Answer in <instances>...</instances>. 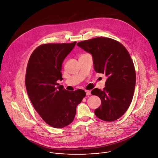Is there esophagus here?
Returning <instances> with one entry per match:
<instances>
[{
    "instance_id": "1",
    "label": "esophagus",
    "mask_w": 158,
    "mask_h": 158,
    "mask_svg": "<svg viewBox=\"0 0 158 158\" xmlns=\"http://www.w3.org/2000/svg\"><path fill=\"white\" fill-rule=\"evenodd\" d=\"M85 93H86V96H91V91H88V90H87V91H85Z\"/></svg>"
}]
</instances>
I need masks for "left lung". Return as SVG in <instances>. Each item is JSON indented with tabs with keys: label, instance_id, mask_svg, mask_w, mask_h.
<instances>
[{
	"label": "left lung",
	"instance_id": "obj_1",
	"mask_svg": "<svg viewBox=\"0 0 158 158\" xmlns=\"http://www.w3.org/2000/svg\"><path fill=\"white\" fill-rule=\"evenodd\" d=\"M77 45L92 55L95 71L107 77L102 91L95 88L91 91L101 101L94 110L96 116L105 121L119 119L129 108L136 85V72L128 51L120 42L107 37H96Z\"/></svg>",
	"mask_w": 158,
	"mask_h": 158
}]
</instances>
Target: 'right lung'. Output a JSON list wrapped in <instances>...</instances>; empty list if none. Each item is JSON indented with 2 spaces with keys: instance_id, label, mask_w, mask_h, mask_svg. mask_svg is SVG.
<instances>
[{
  "instance_id": "right-lung-1",
  "label": "right lung",
  "mask_w": 158,
  "mask_h": 158,
  "mask_svg": "<svg viewBox=\"0 0 158 158\" xmlns=\"http://www.w3.org/2000/svg\"><path fill=\"white\" fill-rule=\"evenodd\" d=\"M76 44H42L32 53L27 66L29 98L42 119L55 128H62L73 121L76 107L85 96L82 89L69 91L57 83L62 80L63 61Z\"/></svg>"
}]
</instances>
